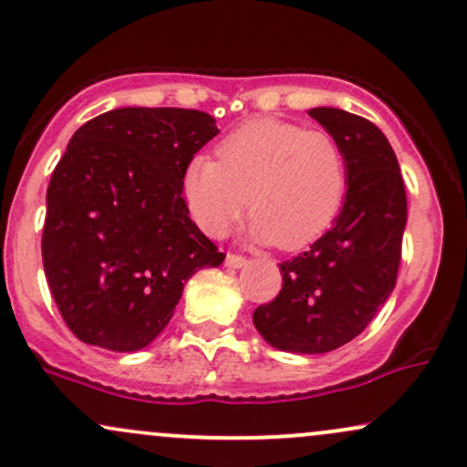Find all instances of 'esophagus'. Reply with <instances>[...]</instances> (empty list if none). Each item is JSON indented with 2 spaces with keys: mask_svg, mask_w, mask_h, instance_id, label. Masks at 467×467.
Returning a JSON list of instances; mask_svg holds the SVG:
<instances>
[{
  "mask_svg": "<svg viewBox=\"0 0 467 467\" xmlns=\"http://www.w3.org/2000/svg\"><path fill=\"white\" fill-rule=\"evenodd\" d=\"M248 264V259L241 254H226V265L233 267V270H239V267H244Z\"/></svg>",
  "mask_w": 467,
  "mask_h": 467,
  "instance_id": "esophagus-1",
  "label": "esophagus"
}]
</instances>
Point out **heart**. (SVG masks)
I'll return each mask as SVG.
<instances>
[{"label": "heart", "instance_id": "1", "mask_svg": "<svg viewBox=\"0 0 467 467\" xmlns=\"http://www.w3.org/2000/svg\"><path fill=\"white\" fill-rule=\"evenodd\" d=\"M182 192L191 217L223 237L248 208L252 239L298 250L314 244L340 213L347 162L323 130L275 118L248 120L217 144V160L195 155Z\"/></svg>", "mask_w": 467, "mask_h": 467}]
</instances>
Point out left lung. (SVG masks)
Here are the masks:
<instances>
[{
  "label": "left lung",
  "mask_w": 467,
  "mask_h": 467,
  "mask_svg": "<svg viewBox=\"0 0 467 467\" xmlns=\"http://www.w3.org/2000/svg\"><path fill=\"white\" fill-rule=\"evenodd\" d=\"M309 116L336 138L347 162L340 215L307 252L283 261V287L252 314L275 349L327 353L367 329L398 281L406 189L387 136L367 118L336 107Z\"/></svg>",
  "instance_id": "left-lung-1"
}]
</instances>
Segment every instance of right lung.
I'll list each match as a JSON object with an SVG mask.
<instances>
[{"label":"right lung","mask_w":467,"mask_h":467,"mask_svg":"<svg viewBox=\"0 0 467 467\" xmlns=\"http://www.w3.org/2000/svg\"><path fill=\"white\" fill-rule=\"evenodd\" d=\"M217 133L215 118L180 107H120L74 133L47 186L41 254L78 340L144 349L184 283L223 264L182 197L186 166Z\"/></svg>","instance_id":"1"}]
</instances>
